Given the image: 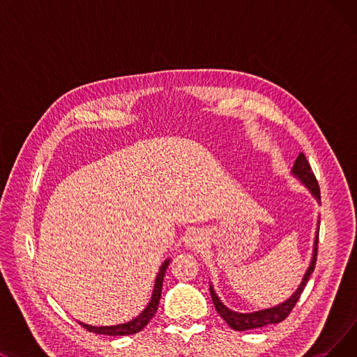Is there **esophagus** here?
<instances>
[{"mask_svg": "<svg viewBox=\"0 0 357 357\" xmlns=\"http://www.w3.org/2000/svg\"><path fill=\"white\" fill-rule=\"evenodd\" d=\"M205 236L201 230H194L188 234V237H186L185 240V245L186 248H190L192 250H201L204 246H205Z\"/></svg>", "mask_w": 357, "mask_h": 357, "instance_id": "34e87169", "label": "esophagus"}]
</instances>
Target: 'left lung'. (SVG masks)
Here are the masks:
<instances>
[{
  "mask_svg": "<svg viewBox=\"0 0 357 357\" xmlns=\"http://www.w3.org/2000/svg\"><path fill=\"white\" fill-rule=\"evenodd\" d=\"M292 175L295 178H298L301 181L307 188L310 190V192L312 194V197L318 201L321 202V197H320V186H318V182L315 179V175L311 171V166L305 158L304 153H299L294 166H292ZM320 224V221H318ZM318 231L320 229H317V236L314 240V250H312V259H311V264L303 278V282L299 284V287L296 288V291L287 299V301L280 303L276 307L272 308H266V310H260V311H255V312H249V314H241V312H236L229 310L226 305H224L220 298L217 296L213 285H210V294L213 298V303L214 307L217 310V312L220 314V317L222 318L224 321H226L233 330L237 331H245V330H252V328H259V327H265L269 324H276L284 321L285 318L289 315V312L292 311V308L295 307L296 301L301 296L308 279L311 276V273L314 272L315 268V261H317V252H318Z\"/></svg>",
  "mask_w": 357,
  "mask_h": 357,
  "instance_id": "obj_1",
  "label": "left lung"
}]
</instances>
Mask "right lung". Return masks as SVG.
<instances>
[{"mask_svg": "<svg viewBox=\"0 0 357 357\" xmlns=\"http://www.w3.org/2000/svg\"><path fill=\"white\" fill-rule=\"evenodd\" d=\"M169 266V259H166L155 280V287H153V292H152V298H150V301L147 304V307L136 317L133 320L124 323V324H119V326H89V324H84L79 323L84 328H86L91 333H97V334H105V335H128V334H136L140 330H143L147 323L152 320V317L156 314L158 311V305H159V299L162 295V285H163V276L166 272V268Z\"/></svg>", "mask_w": 357, "mask_h": 357, "instance_id": "add662e5", "label": "right lung"}]
</instances>
